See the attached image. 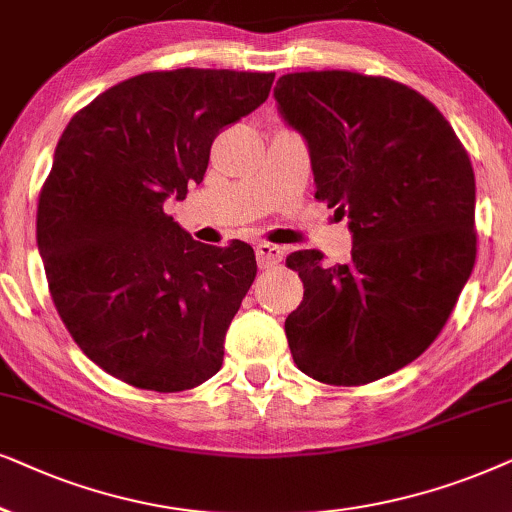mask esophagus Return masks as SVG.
<instances>
[{
	"mask_svg": "<svg viewBox=\"0 0 512 512\" xmlns=\"http://www.w3.org/2000/svg\"><path fill=\"white\" fill-rule=\"evenodd\" d=\"M257 252V262H260V267H271V264H278L283 260V248L281 245H274V243H260L255 248Z\"/></svg>",
	"mask_w": 512,
	"mask_h": 512,
	"instance_id": "1",
	"label": "esophagus"
}]
</instances>
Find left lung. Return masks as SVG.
Returning <instances> with one entry per match:
<instances>
[{
  "mask_svg": "<svg viewBox=\"0 0 512 512\" xmlns=\"http://www.w3.org/2000/svg\"><path fill=\"white\" fill-rule=\"evenodd\" d=\"M274 98L309 147L316 199L353 236L344 264L285 260L304 283L285 318L292 358L323 384H370L433 344L473 271V166L440 109L398 81L295 72Z\"/></svg>",
  "mask_w": 512,
  "mask_h": 512,
  "instance_id": "obj_1",
  "label": "left lung"
}]
</instances>
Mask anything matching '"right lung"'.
Returning a JSON list of instances; mask_svg holds the SVG:
<instances>
[{"instance_id":"obj_1","label":"right lung","mask_w":512,"mask_h":512,"mask_svg":"<svg viewBox=\"0 0 512 512\" xmlns=\"http://www.w3.org/2000/svg\"><path fill=\"white\" fill-rule=\"evenodd\" d=\"M274 72H147L107 88L60 135L37 208L53 304L79 349L147 391L220 372L257 274L248 243L194 241L163 213L203 180L224 126L269 98Z\"/></svg>"}]
</instances>
